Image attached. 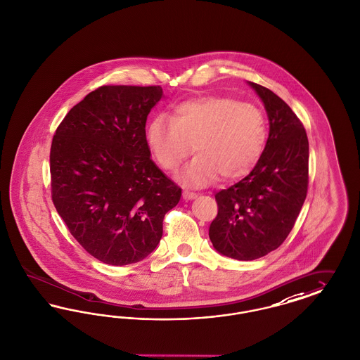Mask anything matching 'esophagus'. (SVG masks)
Returning <instances> with one entry per match:
<instances>
[{
    "label": "esophagus",
    "instance_id": "1",
    "mask_svg": "<svg viewBox=\"0 0 360 360\" xmlns=\"http://www.w3.org/2000/svg\"><path fill=\"white\" fill-rule=\"evenodd\" d=\"M196 198H198V193L191 192V191H187V189L183 191V199L184 200H192V199H196Z\"/></svg>",
    "mask_w": 360,
    "mask_h": 360
}]
</instances>
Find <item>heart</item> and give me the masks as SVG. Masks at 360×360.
Listing matches in <instances>:
<instances>
[{"label": "heart", "mask_w": 360, "mask_h": 360, "mask_svg": "<svg viewBox=\"0 0 360 360\" xmlns=\"http://www.w3.org/2000/svg\"><path fill=\"white\" fill-rule=\"evenodd\" d=\"M267 129L262 110L224 96H203L177 105L155 118L146 130L152 156L165 171H176L192 153L196 158L181 174L195 186L245 176L265 149Z\"/></svg>", "instance_id": "obj_1"}]
</instances>
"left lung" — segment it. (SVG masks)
<instances>
[{"mask_svg": "<svg viewBox=\"0 0 360 360\" xmlns=\"http://www.w3.org/2000/svg\"><path fill=\"white\" fill-rule=\"evenodd\" d=\"M248 84L265 106L269 137L252 171L215 195L218 215L208 231L214 249L238 261L261 258L281 246L308 191L309 143L304 126L278 95Z\"/></svg>", "mask_w": 360, "mask_h": 360, "instance_id": "left-lung-1", "label": "left lung"}]
</instances>
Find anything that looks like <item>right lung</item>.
<instances>
[{"mask_svg": "<svg viewBox=\"0 0 360 360\" xmlns=\"http://www.w3.org/2000/svg\"><path fill=\"white\" fill-rule=\"evenodd\" d=\"M161 98L160 86H102L68 111L53 136L52 200L72 236L103 264L146 258L181 198L146 142V118Z\"/></svg>", "mask_w": 360, "mask_h": 360, "instance_id": "add662e5", "label": "right lung"}]
</instances>
